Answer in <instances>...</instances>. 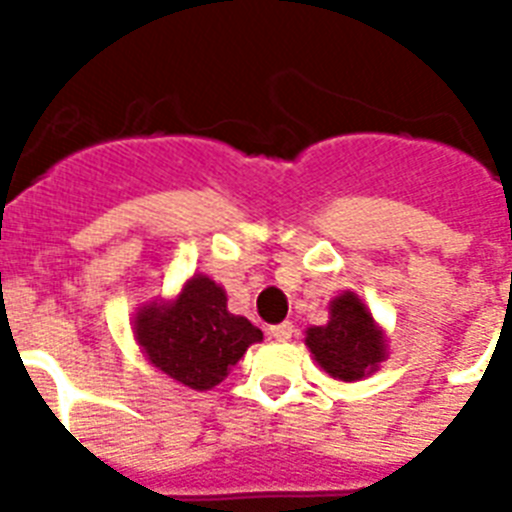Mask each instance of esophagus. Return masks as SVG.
I'll use <instances>...</instances> for the list:
<instances>
[{
	"mask_svg": "<svg viewBox=\"0 0 512 512\" xmlns=\"http://www.w3.org/2000/svg\"><path fill=\"white\" fill-rule=\"evenodd\" d=\"M292 335H295V324H292V321H284V324H276V327H271L273 340H289Z\"/></svg>",
	"mask_w": 512,
	"mask_h": 512,
	"instance_id": "34e87169",
	"label": "esophagus"
}]
</instances>
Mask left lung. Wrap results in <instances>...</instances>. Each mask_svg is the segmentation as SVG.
Here are the masks:
<instances>
[{
  "mask_svg": "<svg viewBox=\"0 0 512 512\" xmlns=\"http://www.w3.org/2000/svg\"><path fill=\"white\" fill-rule=\"evenodd\" d=\"M329 313V324L311 327L305 337L316 361L324 366V372L345 382L372 374L385 358V340L374 327L372 313L353 292L337 297Z\"/></svg>",
  "mask_w": 512,
  "mask_h": 512,
  "instance_id": "1",
  "label": "left lung"
}]
</instances>
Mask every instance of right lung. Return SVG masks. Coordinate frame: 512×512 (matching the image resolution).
<instances>
[{"mask_svg":"<svg viewBox=\"0 0 512 512\" xmlns=\"http://www.w3.org/2000/svg\"><path fill=\"white\" fill-rule=\"evenodd\" d=\"M135 337L148 361L193 390L215 388L263 332L244 316H233L225 292L207 276H193L167 308L138 313Z\"/></svg>","mask_w":512,"mask_h":512,"instance_id":"add662e5","label":"right lung"}]
</instances>
